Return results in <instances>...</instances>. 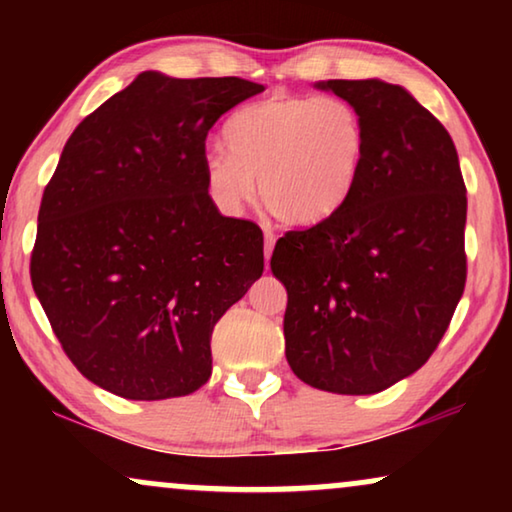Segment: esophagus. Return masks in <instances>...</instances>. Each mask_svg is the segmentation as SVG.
<instances>
[{
    "label": "esophagus",
    "instance_id": "obj_1",
    "mask_svg": "<svg viewBox=\"0 0 512 512\" xmlns=\"http://www.w3.org/2000/svg\"><path fill=\"white\" fill-rule=\"evenodd\" d=\"M275 242H277V237L268 230V233H265V265H268V261H270L272 249H275Z\"/></svg>",
    "mask_w": 512,
    "mask_h": 512
}]
</instances>
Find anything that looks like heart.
I'll use <instances>...</instances> for the list:
<instances>
[{
  "mask_svg": "<svg viewBox=\"0 0 512 512\" xmlns=\"http://www.w3.org/2000/svg\"><path fill=\"white\" fill-rule=\"evenodd\" d=\"M228 153H209L205 184L216 205L237 212L256 181L277 219L310 226L349 200L368 158V125L333 95H272L235 111L223 128Z\"/></svg>",
  "mask_w": 512,
  "mask_h": 512,
  "instance_id": "b5f03b06",
  "label": "heart"
}]
</instances>
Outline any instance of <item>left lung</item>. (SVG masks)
<instances>
[{
  "label": "left lung",
  "mask_w": 512,
  "mask_h": 512,
  "mask_svg": "<svg viewBox=\"0 0 512 512\" xmlns=\"http://www.w3.org/2000/svg\"><path fill=\"white\" fill-rule=\"evenodd\" d=\"M368 125V158L338 212L286 230L270 268L286 286V361L333 394H377L429 361L466 286V184L450 132L408 90L317 83Z\"/></svg>",
  "instance_id": "obj_1"
}]
</instances>
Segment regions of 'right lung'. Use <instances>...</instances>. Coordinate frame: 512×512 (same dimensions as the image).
Returning <instances> with one entry per match:
<instances>
[{
  "mask_svg": "<svg viewBox=\"0 0 512 512\" xmlns=\"http://www.w3.org/2000/svg\"><path fill=\"white\" fill-rule=\"evenodd\" d=\"M263 90L142 72L67 139L30 277L69 361L97 387L163 401L212 375L214 326L263 275V233L209 198L205 139Z\"/></svg>",
  "mask_w": 512,
  "mask_h": 512,
  "instance_id": "right-lung-1",
  "label": "right lung"
}]
</instances>
